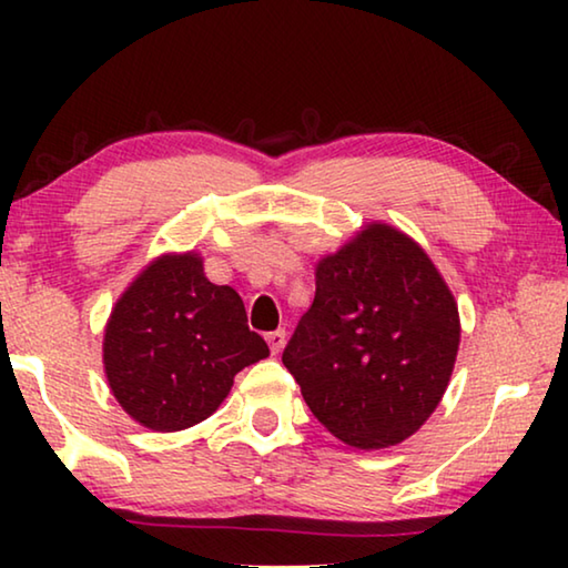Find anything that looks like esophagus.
<instances>
[{
	"label": "esophagus",
	"instance_id": "obj_1",
	"mask_svg": "<svg viewBox=\"0 0 568 568\" xmlns=\"http://www.w3.org/2000/svg\"><path fill=\"white\" fill-rule=\"evenodd\" d=\"M265 341H267V345H271L273 355H277V353L283 351V345H285V331H273V333H267V335H265Z\"/></svg>",
	"mask_w": 568,
	"mask_h": 568
}]
</instances>
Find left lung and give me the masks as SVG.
I'll list each match as a JSON object with an SVG mask.
<instances>
[{
  "label": "left lung",
  "mask_w": 568,
  "mask_h": 568,
  "mask_svg": "<svg viewBox=\"0 0 568 568\" xmlns=\"http://www.w3.org/2000/svg\"><path fill=\"white\" fill-rule=\"evenodd\" d=\"M458 303L426 250L373 220L315 265V301L283 353L313 416L343 444H403L448 388Z\"/></svg>",
  "instance_id": "obj_1"
}]
</instances>
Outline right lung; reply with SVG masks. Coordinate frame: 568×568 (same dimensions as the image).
Listing matches in <instances>:
<instances>
[{
  "label": "right lung",
  "instance_id": "right-lung-1",
  "mask_svg": "<svg viewBox=\"0 0 568 568\" xmlns=\"http://www.w3.org/2000/svg\"><path fill=\"white\" fill-rule=\"evenodd\" d=\"M267 355L243 297L210 283L195 250L152 257L112 305L102 338L114 400L158 434L213 416L237 373Z\"/></svg>",
  "mask_w": 568,
  "mask_h": 568
}]
</instances>
